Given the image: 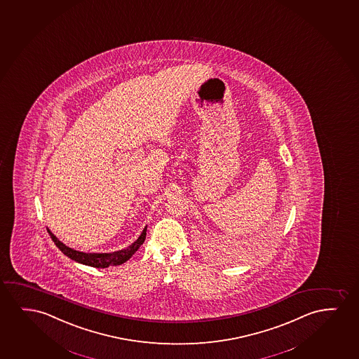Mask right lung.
<instances>
[{"label":"right lung","mask_w":359,"mask_h":359,"mask_svg":"<svg viewBox=\"0 0 359 359\" xmlns=\"http://www.w3.org/2000/svg\"><path fill=\"white\" fill-rule=\"evenodd\" d=\"M48 231L51 234L49 229H48ZM146 231H147V228L143 229L142 234L130 248L125 249V250L118 251V252H113V254H86V252L76 251L69 248V246L65 245L61 241H57V238L53 236V234H51V238H53V241H54L60 250L62 251L65 255L69 256V259L77 261L79 264H84V265L98 267V269H105V267H109L110 265H120V264H123L125 261H128L138 250V248L142 245L143 241L146 239Z\"/></svg>","instance_id":"add662e5"}]
</instances>
